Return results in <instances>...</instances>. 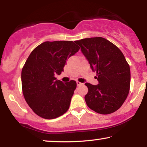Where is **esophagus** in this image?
Returning <instances> with one entry per match:
<instances>
[{"label":"esophagus","mask_w":147,"mask_h":147,"mask_svg":"<svg viewBox=\"0 0 147 147\" xmlns=\"http://www.w3.org/2000/svg\"><path fill=\"white\" fill-rule=\"evenodd\" d=\"M76 84H77V86H81V85H82V83H81V82H78V81H77L76 82Z\"/></svg>","instance_id":"esophagus-1"}]
</instances>
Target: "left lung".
<instances>
[{"mask_svg": "<svg viewBox=\"0 0 147 147\" xmlns=\"http://www.w3.org/2000/svg\"><path fill=\"white\" fill-rule=\"evenodd\" d=\"M97 74L98 85L86 83L88 88L85 100L97 113L108 114L121 107L129 93L130 66L123 53L115 45L103 37H90L76 41Z\"/></svg>", "mask_w": 147, "mask_h": 147, "instance_id": "1", "label": "left lung"}]
</instances>
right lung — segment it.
<instances>
[{"instance_id":"1","label":"right lung","mask_w":147,"mask_h":147,"mask_svg":"<svg viewBox=\"0 0 147 147\" xmlns=\"http://www.w3.org/2000/svg\"><path fill=\"white\" fill-rule=\"evenodd\" d=\"M72 41H45L30 54L21 72L24 98L40 117L53 119L69 109L76 90V81L63 83L55 76L60 75L67 60L79 51Z\"/></svg>"}]
</instances>
